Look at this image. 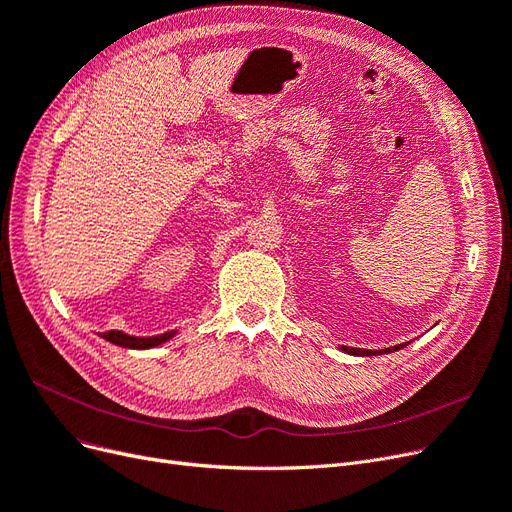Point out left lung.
Returning a JSON list of instances; mask_svg holds the SVG:
<instances>
[{
    "mask_svg": "<svg viewBox=\"0 0 512 512\" xmlns=\"http://www.w3.org/2000/svg\"><path fill=\"white\" fill-rule=\"evenodd\" d=\"M403 348V344H399V346H392V348H386V350H361V348H348V346H344L342 350L344 352H348V354H358V356H375V354H384V352H392V350H401Z\"/></svg>",
    "mask_w": 512,
    "mask_h": 512,
    "instance_id": "1",
    "label": "left lung"
}]
</instances>
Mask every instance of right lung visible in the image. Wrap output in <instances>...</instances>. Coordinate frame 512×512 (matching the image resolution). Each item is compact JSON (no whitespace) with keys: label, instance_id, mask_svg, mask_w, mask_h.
Masks as SVG:
<instances>
[{"label":"right lung","instance_id":"add662e5","mask_svg":"<svg viewBox=\"0 0 512 512\" xmlns=\"http://www.w3.org/2000/svg\"><path fill=\"white\" fill-rule=\"evenodd\" d=\"M175 335V331H168L162 335H154V337H135V335H126L122 331H107L101 337L107 339V342L122 346V348H132V350H145V348H154L164 344L166 339H170Z\"/></svg>","mask_w":512,"mask_h":512}]
</instances>
